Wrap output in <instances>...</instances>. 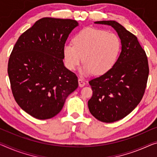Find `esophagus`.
I'll return each mask as SVG.
<instances>
[{"label": "esophagus", "instance_id": "1", "mask_svg": "<svg viewBox=\"0 0 157 157\" xmlns=\"http://www.w3.org/2000/svg\"><path fill=\"white\" fill-rule=\"evenodd\" d=\"M78 84H79V86H80V87H83L84 86L86 85V82H85V81L83 80V79L79 78L78 79Z\"/></svg>", "mask_w": 157, "mask_h": 157}]
</instances>
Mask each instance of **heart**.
Wrapping results in <instances>:
<instances>
[{"label": "heart", "mask_w": 157, "mask_h": 157, "mask_svg": "<svg viewBox=\"0 0 157 157\" xmlns=\"http://www.w3.org/2000/svg\"><path fill=\"white\" fill-rule=\"evenodd\" d=\"M72 43L63 46L65 66L75 70L83 60L85 63L80 71L83 75L107 73L114 67L121 50L120 38L116 33L95 28L78 31Z\"/></svg>", "instance_id": "obj_1"}]
</instances>
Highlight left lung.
I'll return each mask as SVG.
<instances>
[{"mask_svg": "<svg viewBox=\"0 0 157 157\" xmlns=\"http://www.w3.org/2000/svg\"><path fill=\"white\" fill-rule=\"evenodd\" d=\"M95 24L112 26L121 42V52L114 67L103 75L89 81L93 95L88 109L94 117L112 123L129 114L143 98L149 76L145 51L137 37L116 21Z\"/></svg>", "mask_w": 157, "mask_h": 157, "instance_id": "obj_1", "label": "left lung"}]
</instances>
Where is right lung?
Wrapping results in <instances>:
<instances>
[{"mask_svg":"<svg viewBox=\"0 0 157 157\" xmlns=\"http://www.w3.org/2000/svg\"><path fill=\"white\" fill-rule=\"evenodd\" d=\"M78 25L70 19H40L13 47L8 65L12 93L21 109L36 119L56 116L78 88L76 75L63 63V46Z\"/></svg>","mask_w":157,"mask_h":157,"instance_id":"right-lung-1","label":"right lung"}]
</instances>
